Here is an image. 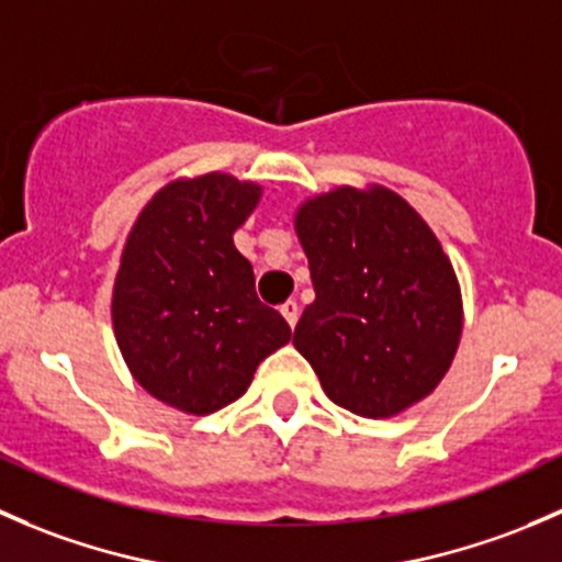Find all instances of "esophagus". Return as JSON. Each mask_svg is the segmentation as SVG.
<instances>
[{
    "label": "esophagus",
    "instance_id": "1",
    "mask_svg": "<svg viewBox=\"0 0 562 562\" xmlns=\"http://www.w3.org/2000/svg\"><path fill=\"white\" fill-rule=\"evenodd\" d=\"M280 313H282V317H285L288 321V326H296V321H299V304L296 302H285V304H280Z\"/></svg>",
    "mask_w": 562,
    "mask_h": 562
}]
</instances>
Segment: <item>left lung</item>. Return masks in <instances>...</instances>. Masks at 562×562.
<instances>
[{
    "mask_svg": "<svg viewBox=\"0 0 562 562\" xmlns=\"http://www.w3.org/2000/svg\"><path fill=\"white\" fill-rule=\"evenodd\" d=\"M293 228L315 285L293 345L328 400L391 418L432 394L464 313L454 266L422 214L383 184H342L299 203Z\"/></svg>",
    "mask_w": 562,
    "mask_h": 562,
    "instance_id": "left-lung-1",
    "label": "left lung"
}]
</instances>
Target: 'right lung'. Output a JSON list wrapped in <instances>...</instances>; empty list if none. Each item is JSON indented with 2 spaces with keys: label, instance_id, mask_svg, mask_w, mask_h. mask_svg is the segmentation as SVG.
Masks as SVG:
<instances>
[{
  "label": "right lung",
  "instance_id": "add662e5",
  "mask_svg": "<svg viewBox=\"0 0 562 562\" xmlns=\"http://www.w3.org/2000/svg\"><path fill=\"white\" fill-rule=\"evenodd\" d=\"M263 187L231 173L181 176L140 209L113 280L111 321L130 375L190 416L231 405L291 326L255 296L236 228Z\"/></svg>",
  "mask_w": 562,
  "mask_h": 562
}]
</instances>
